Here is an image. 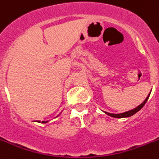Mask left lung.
Here are the masks:
<instances>
[{"label": "left lung", "instance_id": "obj_1", "mask_svg": "<svg viewBox=\"0 0 159 159\" xmlns=\"http://www.w3.org/2000/svg\"><path fill=\"white\" fill-rule=\"evenodd\" d=\"M150 94H151V92H150V93L148 94V96H147V98L145 99V100L141 103V104H140L138 107H136L134 108V109L130 110V111H126V112H124V113H121V114H111V113H108V112H106V111H103V112H104L106 115H109V116H111V117H113V118H129V117H131V116H133V115H135L136 113H137L138 111H140V110L141 109L143 106H144L145 103H146L147 101H148V98H149Z\"/></svg>", "mask_w": 159, "mask_h": 159}]
</instances>
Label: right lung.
<instances>
[{
  "instance_id": "obj_1",
  "label": "right lung",
  "mask_w": 159,
  "mask_h": 159,
  "mask_svg": "<svg viewBox=\"0 0 159 159\" xmlns=\"http://www.w3.org/2000/svg\"><path fill=\"white\" fill-rule=\"evenodd\" d=\"M58 116H59V115H57L56 117H58ZM48 121H41V123H47V122H48ZM38 122H41V121H38Z\"/></svg>"
}]
</instances>
